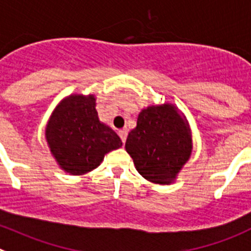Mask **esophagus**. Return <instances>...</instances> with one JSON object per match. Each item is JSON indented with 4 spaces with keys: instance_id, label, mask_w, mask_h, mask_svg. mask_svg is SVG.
Wrapping results in <instances>:
<instances>
[{
    "instance_id": "obj_1",
    "label": "esophagus",
    "mask_w": 251,
    "mask_h": 251,
    "mask_svg": "<svg viewBox=\"0 0 251 251\" xmlns=\"http://www.w3.org/2000/svg\"><path fill=\"white\" fill-rule=\"evenodd\" d=\"M119 136L121 137V141H123L124 144H125L126 139H127V131H126V130H120V131H119Z\"/></svg>"
}]
</instances>
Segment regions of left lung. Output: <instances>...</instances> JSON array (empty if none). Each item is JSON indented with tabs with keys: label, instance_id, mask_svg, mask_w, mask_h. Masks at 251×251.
<instances>
[{
	"label": "left lung",
	"instance_id": "obj_1",
	"mask_svg": "<svg viewBox=\"0 0 251 251\" xmlns=\"http://www.w3.org/2000/svg\"><path fill=\"white\" fill-rule=\"evenodd\" d=\"M125 148L140 175L155 184L175 179L191 153L186 126L171 105L142 110Z\"/></svg>",
	"mask_w": 251,
	"mask_h": 251
}]
</instances>
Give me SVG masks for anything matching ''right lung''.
Wrapping results in <instances>:
<instances>
[{
  "label": "right lung",
  "instance_id": "add662e5",
  "mask_svg": "<svg viewBox=\"0 0 251 251\" xmlns=\"http://www.w3.org/2000/svg\"><path fill=\"white\" fill-rule=\"evenodd\" d=\"M46 139L61 168L72 175L94 170L106 153L123 145L116 132L100 123L91 95L61 102L50 119Z\"/></svg>",
  "mask_w": 251,
  "mask_h": 251
}]
</instances>
